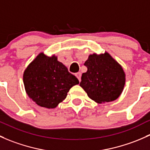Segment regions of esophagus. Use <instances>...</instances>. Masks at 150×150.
Listing matches in <instances>:
<instances>
[{
  "label": "esophagus",
  "instance_id": "1",
  "mask_svg": "<svg viewBox=\"0 0 150 150\" xmlns=\"http://www.w3.org/2000/svg\"><path fill=\"white\" fill-rule=\"evenodd\" d=\"M81 74L80 73V72H78V73L76 74V76L77 77V79H78L79 81H81Z\"/></svg>",
  "mask_w": 150,
  "mask_h": 150
}]
</instances>
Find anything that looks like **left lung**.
Returning <instances> with one entry per match:
<instances>
[{
	"label": "left lung",
	"instance_id": "obj_1",
	"mask_svg": "<svg viewBox=\"0 0 150 150\" xmlns=\"http://www.w3.org/2000/svg\"><path fill=\"white\" fill-rule=\"evenodd\" d=\"M84 66L87 71L82 74L80 86L90 99L104 103L120 96L125 83V72L109 54L90 55Z\"/></svg>",
	"mask_w": 150,
	"mask_h": 150
}]
</instances>
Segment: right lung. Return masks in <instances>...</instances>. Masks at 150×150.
Wrapping results in <instances>:
<instances>
[{
	"label": "right lung",
	"instance_id": "right-lung-1",
	"mask_svg": "<svg viewBox=\"0 0 150 150\" xmlns=\"http://www.w3.org/2000/svg\"><path fill=\"white\" fill-rule=\"evenodd\" d=\"M23 83L32 100L50 109L64 100L69 89L79 81L56 56L41 53L24 71Z\"/></svg>",
	"mask_w": 150,
	"mask_h": 150
}]
</instances>
